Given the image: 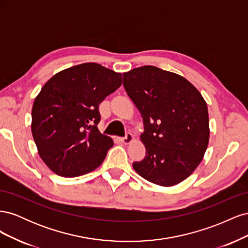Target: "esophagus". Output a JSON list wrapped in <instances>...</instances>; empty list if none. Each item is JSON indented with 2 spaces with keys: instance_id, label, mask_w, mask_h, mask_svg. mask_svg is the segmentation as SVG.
<instances>
[{
  "instance_id": "34e87169",
  "label": "esophagus",
  "mask_w": 248,
  "mask_h": 248,
  "mask_svg": "<svg viewBox=\"0 0 248 248\" xmlns=\"http://www.w3.org/2000/svg\"><path fill=\"white\" fill-rule=\"evenodd\" d=\"M133 140H134V138H133V136H132V134H131L130 132L126 133L125 138H122V139H121L122 142H123V144H125V145H129V144H131V142L133 141Z\"/></svg>"
}]
</instances>
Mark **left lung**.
<instances>
[{
    "label": "left lung",
    "instance_id": "1",
    "mask_svg": "<svg viewBox=\"0 0 248 248\" xmlns=\"http://www.w3.org/2000/svg\"><path fill=\"white\" fill-rule=\"evenodd\" d=\"M123 86L144 123L146 156L132 166L140 176L170 187L188 178L204 158L210 128L207 103L190 81L142 66L123 73Z\"/></svg>",
    "mask_w": 248,
    "mask_h": 248
}]
</instances>
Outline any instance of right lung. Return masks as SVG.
Instances as JSON below:
<instances>
[{"mask_svg": "<svg viewBox=\"0 0 248 248\" xmlns=\"http://www.w3.org/2000/svg\"><path fill=\"white\" fill-rule=\"evenodd\" d=\"M121 85V73L97 63L72 66L46 82L33 103L31 129L50 170L78 177L103 162L114 141L97 127L98 107Z\"/></svg>", "mask_w": 248, "mask_h": 248, "instance_id": "add662e5", "label": "right lung"}]
</instances>
